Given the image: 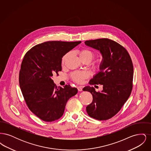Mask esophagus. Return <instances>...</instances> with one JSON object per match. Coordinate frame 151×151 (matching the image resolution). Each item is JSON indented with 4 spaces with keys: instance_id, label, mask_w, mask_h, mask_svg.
I'll return each mask as SVG.
<instances>
[{
    "instance_id": "34e87169",
    "label": "esophagus",
    "mask_w": 151,
    "mask_h": 151,
    "mask_svg": "<svg viewBox=\"0 0 151 151\" xmlns=\"http://www.w3.org/2000/svg\"><path fill=\"white\" fill-rule=\"evenodd\" d=\"M77 88H78L79 91H83V88L81 86H78Z\"/></svg>"
}]
</instances>
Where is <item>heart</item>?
<instances>
[{
    "mask_svg": "<svg viewBox=\"0 0 151 151\" xmlns=\"http://www.w3.org/2000/svg\"><path fill=\"white\" fill-rule=\"evenodd\" d=\"M70 53H67L63 57L62 59V64L64 65L65 60H67V58L68 57ZM79 55L80 58L81 60H88L90 62L95 57V54L93 52L88 49H83L79 51ZM94 69L97 71H100L102 69V64L101 63H97L94 65ZM89 73L86 71H74L71 74V77L73 81L78 83H81L85 79L89 77Z\"/></svg>",
    "mask_w": 151,
    "mask_h": 151,
    "instance_id": "obj_1",
    "label": "heart"
}]
</instances>
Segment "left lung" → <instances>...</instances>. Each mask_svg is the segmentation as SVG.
I'll return each instance as SVG.
<instances>
[{"label": "left lung", "mask_w": 151, "mask_h": 151, "mask_svg": "<svg viewBox=\"0 0 151 151\" xmlns=\"http://www.w3.org/2000/svg\"><path fill=\"white\" fill-rule=\"evenodd\" d=\"M85 44L100 51L103 57L102 69L89 83L90 85H102V91L96 92L90 86L83 89L93 96L92 103L86 106V112L96 119L107 120L118 113L131 94L133 86L132 62L127 50L111 40H88Z\"/></svg>", "instance_id": "left-lung-1"}]
</instances>
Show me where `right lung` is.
<instances>
[{"mask_svg":"<svg viewBox=\"0 0 151 151\" xmlns=\"http://www.w3.org/2000/svg\"><path fill=\"white\" fill-rule=\"evenodd\" d=\"M81 41H47L37 45L25 55L19 72V84L29 110L45 122L59 119L71 97L78 93L70 85L58 87L52 76L62 71L63 55Z\"/></svg>","mask_w":151,"mask_h":151,"instance_id":"add662e5","label":"right lung"}]
</instances>
